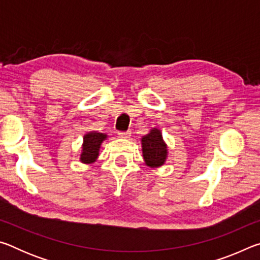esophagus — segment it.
I'll list each match as a JSON object with an SVG mask.
<instances>
[{
  "mask_svg": "<svg viewBox=\"0 0 260 260\" xmlns=\"http://www.w3.org/2000/svg\"><path fill=\"white\" fill-rule=\"evenodd\" d=\"M131 136V132H118V138L127 139Z\"/></svg>",
  "mask_w": 260,
  "mask_h": 260,
  "instance_id": "obj_1",
  "label": "esophagus"
}]
</instances>
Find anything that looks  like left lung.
Returning a JSON list of instances; mask_svg holds the SVG:
<instances>
[{"label":"left lung","instance_id":"1","mask_svg":"<svg viewBox=\"0 0 260 260\" xmlns=\"http://www.w3.org/2000/svg\"><path fill=\"white\" fill-rule=\"evenodd\" d=\"M141 142H142L144 161L148 166L158 167L164 164L167 156V149L159 129L152 128L150 133L143 136Z\"/></svg>","mask_w":260,"mask_h":260}]
</instances>
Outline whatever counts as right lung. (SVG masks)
Here are the masks:
<instances>
[{
    "mask_svg": "<svg viewBox=\"0 0 260 260\" xmlns=\"http://www.w3.org/2000/svg\"><path fill=\"white\" fill-rule=\"evenodd\" d=\"M107 139V135L98 132H89L83 136L82 152L80 160L85 164H91L99 157V151L103 141Z\"/></svg>",
    "mask_w": 260,
    "mask_h": 260,
    "instance_id": "1",
    "label": "right lung"
}]
</instances>
